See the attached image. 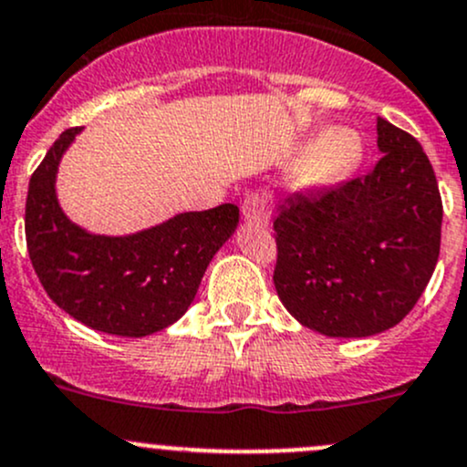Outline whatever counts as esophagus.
Listing matches in <instances>:
<instances>
[{"label": "esophagus", "instance_id": "obj_1", "mask_svg": "<svg viewBox=\"0 0 467 467\" xmlns=\"http://www.w3.org/2000/svg\"><path fill=\"white\" fill-rule=\"evenodd\" d=\"M274 209H276V202L272 195L267 193H252L247 195L243 202V215L247 223H256L261 227H267L272 223Z\"/></svg>", "mask_w": 467, "mask_h": 467}]
</instances>
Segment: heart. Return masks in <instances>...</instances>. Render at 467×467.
<instances>
[{"label": "heart", "mask_w": 467, "mask_h": 467, "mask_svg": "<svg viewBox=\"0 0 467 467\" xmlns=\"http://www.w3.org/2000/svg\"><path fill=\"white\" fill-rule=\"evenodd\" d=\"M367 148L358 130H319L296 146V182L307 191H330L358 175Z\"/></svg>", "instance_id": "b5f03b06"}]
</instances>
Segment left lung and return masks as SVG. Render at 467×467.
<instances>
[{
    "instance_id": "obj_1",
    "label": "left lung",
    "mask_w": 467,
    "mask_h": 467,
    "mask_svg": "<svg viewBox=\"0 0 467 467\" xmlns=\"http://www.w3.org/2000/svg\"><path fill=\"white\" fill-rule=\"evenodd\" d=\"M373 171L281 206L274 285L306 328L371 337L400 324L441 252L443 202L434 168L405 130L378 119Z\"/></svg>"
}]
</instances>
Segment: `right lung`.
<instances>
[{"mask_svg":"<svg viewBox=\"0 0 467 467\" xmlns=\"http://www.w3.org/2000/svg\"><path fill=\"white\" fill-rule=\"evenodd\" d=\"M78 132L65 130L28 182L33 269L51 301L80 324L119 337L160 333L193 304L211 258L238 227V206L189 211L130 235L85 232L56 198L57 163Z\"/></svg>","mask_w":467,"mask_h":467,"instance_id":"1","label":"right lung"}]
</instances>
